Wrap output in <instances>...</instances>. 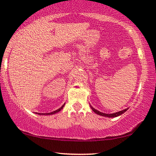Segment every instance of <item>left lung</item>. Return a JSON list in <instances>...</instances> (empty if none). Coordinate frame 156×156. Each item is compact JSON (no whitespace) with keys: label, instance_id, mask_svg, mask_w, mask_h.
<instances>
[{"label":"left lung","instance_id":"1","mask_svg":"<svg viewBox=\"0 0 156 156\" xmlns=\"http://www.w3.org/2000/svg\"><path fill=\"white\" fill-rule=\"evenodd\" d=\"M90 108H91L92 110H93L95 113H97V114H98V115H100V116H102L108 117V118H113V117H117V116H120V115H122V113L126 112V111L128 110V108H126V109H124V110L118 111V112L113 113H102V112H101V111L96 110V109L94 108L92 105H90Z\"/></svg>","mask_w":156,"mask_h":156}]
</instances>
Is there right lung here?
<instances>
[{
    "mask_svg": "<svg viewBox=\"0 0 156 156\" xmlns=\"http://www.w3.org/2000/svg\"><path fill=\"white\" fill-rule=\"evenodd\" d=\"M64 105H65V103L64 104H63L62 106H61L60 108H58V109H57V110H55V111H53V112H51V113H37V114H39V115H53V114H54V113H58V112H59V111H60L61 109H63V106H64Z\"/></svg>",
    "mask_w": 156,
    "mask_h": 156,
    "instance_id": "obj_1",
    "label": "right lung"
}]
</instances>
